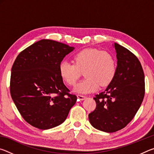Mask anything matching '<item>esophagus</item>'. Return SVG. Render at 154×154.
I'll list each match as a JSON object with an SVG mask.
<instances>
[{
	"mask_svg": "<svg viewBox=\"0 0 154 154\" xmlns=\"http://www.w3.org/2000/svg\"><path fill=\"white\" fill-rule=\"evenodd\" d=\"M77 98L79 99V100H83L84 99H85L86 98V96H83V95H81V94H77Z\"/></svg>",
	"mask_w": 154,
	"mask_h": 154,
	"instance_id": "1",
	"label": "esophagus"
}]
</instances>
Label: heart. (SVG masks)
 I'll use <instances>...</instances> for the list:
<instances>
[{
  "label": "heart",
  "mask_w": 154,
  "mask_h": 154,
  "mask_svg": "<svg viewBox=\"0 0 154 154\" xmlns=\"http://www.w3.org/2000/svg\"><path fill=\"white\" fill-rule=\"evenodd\" d=\"M72 62H62L59 72L62 79L69 86L76 84L84 72L86 79L75 88L77 92H94L100 85L107 86L116 76L117 62L107 51L94 48L83 49L72 56Z\"/></svg>",
  "instance_id": "1"
}]
</instances>
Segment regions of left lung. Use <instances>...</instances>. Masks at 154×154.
Segmentation results:
<instances>
[{
  "instance_id": "left-lung-1",
  "label": "left lung",
  "mask_w": 154,
  "mask_h": 154,
  "mask_svg": "<svg viewBox=\"0 0 154 154\" xmlns=\"http://www.w3.org/2000/svg\"><path fill=\"white\" fill-rule=\"evenodd\" d=\"M118 58L116 76L104 92L95 95V110L89 114L93 127L114 132L134 118L145 96V75L139 59L124 47L115 43Z\"/></svg>"
}]
</instances>
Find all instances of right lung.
<instances>
[{
	"instance_id": "right-lung-1",
	"label": "right lung",
	"mask_w": 154,
	"mask_h": 154,
	"mask_svg": "<svg viewBox=\"0 0 154 154\" xmlns=\"http://www.w3.org/2000/svg\"><path fill=\"white\" fill-rule=\"evenodd\" d=\"M74 48L43 39L22 51L11 68L10 93L24 120L41 130L63 123L77 96L60 75L62 60Z\"/></svg>"
}]
</instances>
